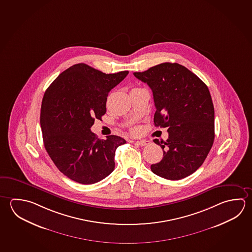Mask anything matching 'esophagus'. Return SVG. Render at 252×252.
Wrapping results in <instances>:
<instances>
[{
    "mask_svg": "<svg viewBox=\"0 0 252 252\" xmlns=\"http://www.w3.org/2000/svg\"><path fill=\"white\" fill-rule=\"evenodd\" d=\"M137 145L141 146V147H144V146L150 145V141H144V140H141V141H137Z\"/></svg>",
    "mask_w": 252,
    "mask_h": 252,
    "instance_id": "34e87169",
    "label": "esophagus"
}]
</instances>
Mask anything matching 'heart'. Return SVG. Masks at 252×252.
<instances>
[{
	"label": "heart",
	"mask_w": 252,
	"mask_h": 252,
	"mask_svg": "<svg viewBox=\"0 0 252 252\" xmlns=\"http://www.w3.org/2000/svg\"><path fill=\"white\" fill-rule=\"evenodd\" d=\"M133 131H134V132H135V131H136V129H134V130H133Z\"/></svg>",
	"instance_id": "obj_1"
}]
</instances>
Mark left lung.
Segmentation results:
<instances>
[{
    "label": "left lung",
    "instance_id": "1",
    "mask_svg": "<svg viewBox=\"0 0 252 252\" xmlns=\"http://www.w3.org/2000/svg\"><path fill=\"white\" fill-rule=\"evenodd\" d=\"M133 75L152 90L155 126L168 127L166 141L154 140L163 156L151 164V171L171 181L189 176L207 158L215 136L214 107L207 86L177 63H163Z\"/></svg>",
    "mask_w": 252,
    "mask_h": 252
}]
</instances>
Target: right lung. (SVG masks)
Here are the masks:
<instances>
[{
    "label": "right lung",
    "mask_w": 252,
    "mask_h": 252,
    "mask_svg": "<svg viewBox=\"0 0 252 252\" xmlns=\"http://www.w3.org/2000/svg\"><path fill=\"white\" fill-rule=\"evenodd\" d=\"M127 74H106L77 63L46 90L40 109L45 149L58 170L72 181L94 184L113 172L116 150L126 141L117 135L100 140L90 128L106 113L110 91Z\"/></svg>",
    "instance_id": "1"
}]
</instances>
